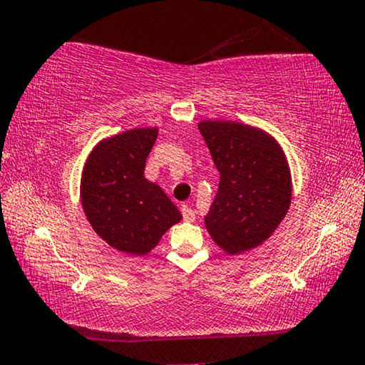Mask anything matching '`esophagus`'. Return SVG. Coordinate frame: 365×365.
I'll list each match as a JSON object with an SVG mask.
<instances>
[{
  "label": "esophagus",
  "instance_id": "1",
  "mask_svg": "<svg viewBox=\"0 0 365 365\" xmlns=\"http://www.w3.org/2000/svg\"><path fill=\"white\" fill-rule=\"evenodd\" d=\"M182 215H183L185 222H188V223L195 222V217H197V213H195V210L187 207V205H183V207H182Z\"/></svg>",
  "mask_w": 365,
  "mask_h": 365
}]
</instances>
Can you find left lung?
<instances>
[{
  "label": "left lung",
  "instance_id": "1",
  "mask_svg": "<svg viewBox=\"0 0 365 365\" xmlns=\"http://www.w3.org/2000/svg\"><path fill=\"white\" fill-rule=\"evenodd\" d=\"M198 130L220 172L205 227L227 255L258 248L291 207L292 180L283 147L259 127L235 120H202Z\"/></svg>",
  "mask_w": 365,
  "mask_h": 365
}]
</instances>
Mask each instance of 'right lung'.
I'll list each match as a JSON object with an SVG mask.
<instances>
[{"label": "right lung", "mask_w": 365, "mask_h": 365, "mask_svg": "<svg viewBox=\"0 0 365 365\" xmlns=\"http://www.w3.org/2000/svg\"><path fill=\"white\" fill-rule=\"evenodd\" d=\"M157 133V127H137L102 138L82 168L81 205L87 222L125 255H148L182 220L160 185L143 175Z\"/></svg>", "instance_id": "obj_1"}]
</instances>
